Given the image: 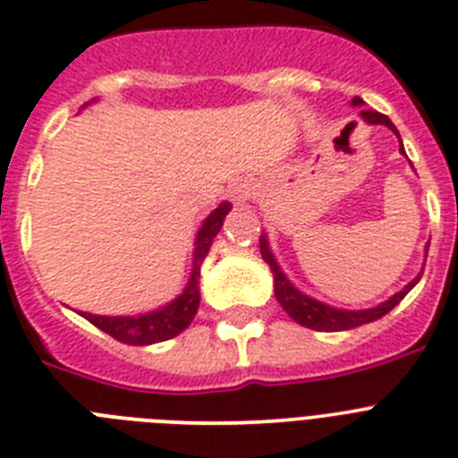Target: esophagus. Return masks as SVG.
Instances as JSON below:
<instances>
[{
    "label": "esophagus",
    "instance_id": "34e87169",
    "mask_svg": "<svg viewBox=\"0 0 458 458\" xmlns=\"http://www.w3.org/2000/svg\"><path fill=\"white\" fill-rule=\"evenodd\" d=\"M237 200H242V196H237Z\"/></svg>",
    "mask_w": 458,
    "mask_h": 458
}]
</instances>
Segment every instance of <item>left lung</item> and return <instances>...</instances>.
Here are the masks:
<instances>
[{
  "label": "left lung",
  "instance_id": "obj_1",
  "mask_svg": "<svg viewBox=\"0 0 458 458\" xmlns=\"http://www.w3.org/2000/svg\"><path fill=\"white\" fill-rule=\"evenodd\" d=\"M352 106H364V101L359 99V97H354ZM359 117L364 119L366 123H370V126H373V123H384V126H388L397 135V128L393 126L391 119H388L386 114L377 113V110H361ZM397 138H400V135H397ZM400 153L404 156L403 140H400ZM427 249H429V246H427ZM259 250H262V259L268 264V268H271L273 273V289H276V298L282 305V310L287 311L296 323H301L302 327H310V330L318 332L352 330V327L366 326V323H373V320L382 318L384 314H388L397 302L403 301V298L416 287L418 280H420L422 276V273H418L403 292H397L395 296H391L388 301L379 302L377 307H370V310H336V307H330L326 305V302L316 301V298H310L307 293H302L301 289L293 287L292 282H289V277L282 273L280 264L276 262V255L268 249L267 234L259 237Z\"/></svg>",
  "mask_w": 458,
  "mask_h": 458
}]
</instances>
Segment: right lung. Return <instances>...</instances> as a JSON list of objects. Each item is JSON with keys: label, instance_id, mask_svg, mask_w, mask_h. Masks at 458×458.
<instances>
[{"label": "right lung", "instance_id": "obj_1", "mask_svg": "<svg viewBox=\"0 0 458 458\" xmlns=\"http://www.w3.org/2000/svg\"><path fill=\"white\" fill-rule=\"evenodd\" d=\"M230 209H233V203L224 200L219 208L209 212V216L203 221L199 233H196L191 273L181 296L174 298L171 302H166V305L160 307V310L147 311V314H140V316H97V314H88V311H79V314L83 316V318H88L92 326L104 330L106 335H110L113 339L122 341V344H128V345L160 344V341L174 339L176 335H181L185 327H190L196 311H199L200 264H203L205 255L209 253L212 239H215L216 233L221 230L225 215H228Z\"/></svg>", "mask_w": 458, "mask_h": 458}]
</instances>
